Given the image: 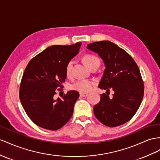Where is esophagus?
Here are the masks:
<instances>
[{
    "label": "esophagus",
    "mask_w": 160,
    "mask_h": 160,
    "mask_svg": "<svg viewBox=\"0 0 160 160\" xmlns=\"http://www.w3.org/2000/svg\"><path fill=\"white\" fill-rule=\"evenodd\" d=\"M80 95L81 96V97H87V95H88V93H80Z\"/></svg>",
    "instance_id": "34e87169"
}]
</instances>
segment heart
Listing matches in <instances>:
<instances>
[{
  "label": "heart",
  "mask_w": 160,
  "mask_h": 160,
  "mask_svg": "<svg viewBox=\"0 0 160 160\" xmlns=\"http://www.w3.org/2000/svg\"><path fill=\"white\" fill-rule=\"evenodd\" d=\"M82 61L87 66L90 68L93 65H97L99 66L100 61L97 57L91 54H87L83 56ZM72 61H69L65 67V74L67 76L71 75L72 72ZM96 82L93 80H80L76 81L72 86V88L74 91H78L81 93H87L91 91L95 85Z\"/></svg>",
  "instance_id": "obj_1"
}]
</instances>
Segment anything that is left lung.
I'll list each match as a JSON object with an SVG mask.
<instances>
[{"mask_svg":"<svg viewBox=\"0 0 160 160\" xmlns=\"http://www.w3.org/2000/svg\"><path fill=\"white\" fill-rule=\"evenodd\" d=\"M89 50L98 53L105 69L99 88L107 91L101 95L100 101L94 106L97 119L109 127L120 126L137 113L144 95V84L137 64L124 49L110 41L88 44ZM114 93L109 98L107 92Z\"/></svg>","mask_w":160,"mask_h":160,"instance_id":"1","label":"left lung"}]
</instances>
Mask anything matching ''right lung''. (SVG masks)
Returning a JSON list of instances; mask_svg holds the SVG:
<instances>
[{"instance_id": "right-lung-1", "label": "right lung", "mask_w": 160, "mask_h": 160, "mask_svg": "<svg viewBox=\"0 0 160 160\" xmlns=\"http://www.w3.org/2000/svg\"><path fill=\"white\" fill-rule=\"evenodd\" d=\"M81 42L52 45L32 58L23 72L19 99L28 116L41 128L56 130L70 119L79 97L76 91H68L62 99H54L58 88L66 79L67 63L79 51Z\"/></svg>"}]
</instances>
